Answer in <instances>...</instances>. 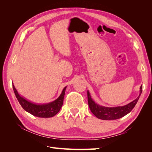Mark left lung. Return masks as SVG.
Instances as JSON below:
<instances>
[{"mask_svg":"<svg viewBox=\"0 0 152 152\" xmlns=\"http://www.w3.org/2000/svg\"><path fill=\"white\" fill-rule=\"evenodd\" d=\"M142 86H141L139 96L134 101L126 105L116 107H107L95 103L94 100L91 98L89 91H87V99H88L89 108L91 112L96 117L102 120H116V119L122 118L129 113L135 107L142 93Z\"/></svg>","mask_w":152,"mask_h":152,"instance_id":"obj_1","label":"left lung"}]
</instances>
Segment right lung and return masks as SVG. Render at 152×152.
<instances>
[{"label":"right lung","mask_w":152,"mask_h":152,"mask_svg":"<svg viewBox=\"0 0 152 152\" xmlns=\"http://www.w3.org/2000/svg\"><path fill=\"white\" fill-rule=\"evenodd\" d=\"M12 88L18 101L19 102L22 108L25 111L33 115L35 117L41 118H49L56 115L62 107L64 96H65V94L66 86L64 87L61 94L56 100L49 103L42 104H35L30 102H28V100L21 97L19 93H18V91L14 85H12Z\"/></svg>","instance_id":"obj_1"}]
</instances>
